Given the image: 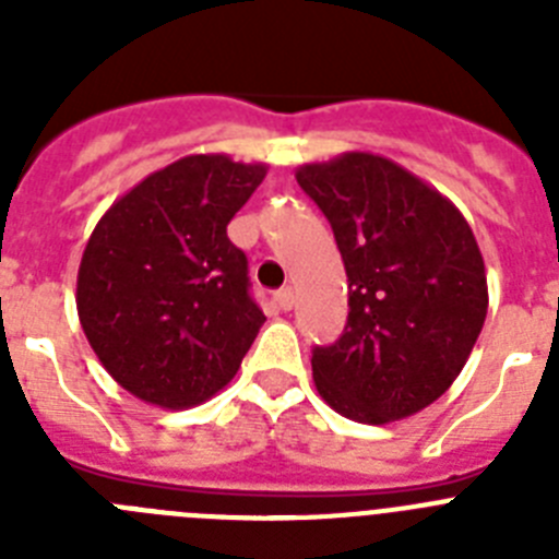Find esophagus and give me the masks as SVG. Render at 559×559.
Masks as SVG:
<instances>
[{"mask_svg": "<svg viewBox=\"0 0 559 559\" xmlns=\"http://www.w3.org/2000/svg\"><path fill=\"white\" fill-rule=\"evenodd\" d=\"M274 305L280 310H290V308H294V290H290V288L276 290V294H274Z\"/></svg>", "mask_w": 559, "mask_h": 559, "instance_id": "esophagus-1", "label": "esophagus"}]
</instances>
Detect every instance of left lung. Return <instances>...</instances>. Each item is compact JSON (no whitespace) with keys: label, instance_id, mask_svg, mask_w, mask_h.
Returning <instances> with one entry per match:
<instances>
[{"label":"left lung","instance_id":"1","mask_svg":"<svg viewBox=\"0 0 559 559\" xmlns=\"http://www.w3.org/2000/svg\"><path fill=\"white\" fill-rule=\"evenodd\" d=\"M296 181L330 221L347 269L341 338L313 349L319 394L369 426L431 406L467 364L487 319V274L471 224L386 156L349 151Z\"/></svg>","mask_w":559,"mask_h":559}]
</instances>
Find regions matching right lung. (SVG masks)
<instances>
[{
	"instance_id": "right-lung-1",
	"label": "right lung",
	"mask_w": 559,
	"mask_h": 559,
	"mask_svg": "<svg viewBox=\"0 0 559 559\" xmlns=\"http://www.w3.org/2000/svg\"><path fill=\"white\" fill-rule=\"evenodd\" d=\"M265 165L195 153L114 201L83 249L78 316L106 372L151 406H199L263 328L249 260L226 235Z\"/></svg>"
}]
</instances>
